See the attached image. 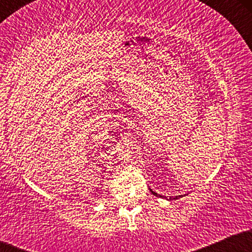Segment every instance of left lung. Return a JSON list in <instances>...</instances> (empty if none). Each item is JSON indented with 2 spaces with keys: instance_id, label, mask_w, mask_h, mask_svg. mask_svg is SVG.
Returning a JSON list of instances; mask_svg holds the SVG:
<instances>
[{
  "instance_id": "left-lung-1",
  "label": "left lung",
  "mask_w": 252,
  "mask_h": 252,
  "mask_svg": "<svg viewBox=\"0 0 252 252\" xmlns=\"http://www.w3.org/2000/svg\"><path fill=\"white\" fill-rule=\"evenodd\" d=\"M150 192H152V193H153V194H154V195H156V196H158V198H161V196H162V195L158 194V193H155V192H154V190H152V189H150ZM181 196H182V195H176V196H169V200H173V199H179V198H181Z\"/></svg>"
}]
</instances>
